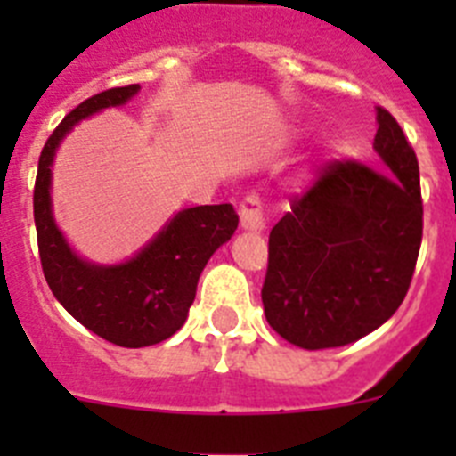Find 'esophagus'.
<instances>
[{
	"label": "esophagus",
	"mask_w": 456,
	"mask_h": 456,
	"mask_svg": "<svg viewBox=\"0 0 456 456\" xmlns=\"http://www.w3.org/2000/svg\"><path fill=\"white\" fill-rule=\"evenodd\" d=\"M240 225L247 232H263L265 231V215L263 200L257 196H247L240 205Z\"/></svg>",
	"instance_id": "esophagus-1"
}]
</instances>
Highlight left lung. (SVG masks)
Instances as JSON below:
<instances>
[{"label":"left lung","mask_w":456,"mask_h":456,"mask_svg":"<svg viewBox=\"0 0 456 456\" xmlns=\"http://www.w3.org/2000/svg\"><path fill=\"white\" fill-rule=\"evenodd\" d=\"M377 125L381 171L331 162L269 232L265 317L301 349L361 340L409 292L422 241L420 168L384 107Z\"/></svg>","instance_id":"obj_1"}]
</instances>
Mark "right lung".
<instances>
[{"instance_id": "1", "label": "right lung", "mask_w": 456, "mask_h": 456, "mask_svg": "<svg viewBox=\"0 0 456 456\" xmlns=\"http://www.w3.org/2000/svg\"><path fill=\"white\" fill-rule=\"evenodd\" d=\"M139 88V84L109 88L72 109L40 152L34 187L40 265L52 294L88 331L130 349L167 340L184 324L200 272L240 224L231 203L199 205L173 215L146 247L120 265L88 263L72 251L52 215L56 148L79 120L120 107Z\"/></svg>"}]
</instances>
